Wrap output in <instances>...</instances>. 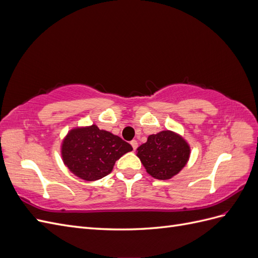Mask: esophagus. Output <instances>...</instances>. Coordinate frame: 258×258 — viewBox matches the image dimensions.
Masks as SVG:
<instances>
[{"mask_svg":"<svg viewBox=\"0 0 258 258\" xmlns=\"http://www.w3.org/2000/svg\"><path fill=\"white\" fill-rule=\"evenodd\" d=\"M130 144H131L132 148H134V151H136L137 148H138V142H137V140H132V141L130 142Z\"/></svg>","mask_w":258,"mask_h":258,"instance_id":"obj_1","label":"esophagus"}]
</instances>
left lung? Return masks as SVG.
<instances>
[{
	"mask_svg": "<svg viewBox=\"0 0 258 258\" xmlns=\"http://www.w3.org/2000/svg\"><path fill=\"white\" fill-rule=\"evenodd\" d=\"M137 151L146 172L158 179H169L177 174L190 155L189 145L185 140L169 130L150 136L147 142Z\"/></svg>",
	"mask_w": 258,
	"mask_h": 258,
	"instance_id": "left-lung-1",
	"label": "left lung"
}]
</instances>
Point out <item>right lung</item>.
Wrapping results in <instances>:
<instances>
[{
    "mask_svg": "<svg viewBox=\"0 0 258 258\" xmlns=\"http://www.w3.org/2000/svg\"><path fill=\"white\" fill-rule=\"evenodd\" d=\"M131 151L129 143L96 124L71 130L61 147L64 165L73 174L89 182L110 174L116 160Z\"/></svg>",
    "mask_w": 258,
    "mask_h": 258,
    "instance_id": "obj_1",
    "label": "right lung"
}]
</instances>
